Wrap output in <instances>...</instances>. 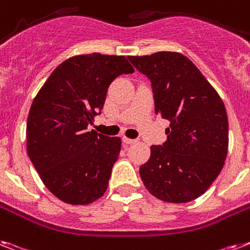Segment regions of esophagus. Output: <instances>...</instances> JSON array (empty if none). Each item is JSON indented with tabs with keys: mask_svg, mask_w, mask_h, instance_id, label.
Here are the masks:
<instances>
[{
	"mask_svg": "<svg viewBox=\"0 0 250 250\" xmlns=\"http://www.w3.org/2000/svg\"><path fill=\"white\" fill-rule=\"evenodd\" d=\"M123 143L127 144V145H133V144L137 143V140H132V139H128V137H125V136H123Z\"/></svg>",
	"mask_w": 250,
	"mask_h": 250,
	"instance_id": "1",
	"label": "esophagus"
}]
</instances>
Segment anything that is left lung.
<instances>
[{
  "instance_id": "left-lung-1",
  "label": "left lung",
  "mask_w": 250,
  "mask_h": 250,
  "mask_svg": "<svg viewBox=\"0 0 250 250\" xmlns=\"http://www.w3.org/2000/svg\"><path fill=\"white\" fill-rule=\"evenodd\" d=\"M149 77L155 114L169 122L163 146L150 147L140 167L147 191L167 203L195 200L224 168L229 121L224 101L194 62L180 52L128 56Z\"/></svg>"
}]
</instances>
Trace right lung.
I'll return each mask as SVG.
<instances>
[{
	"mask_svg": "<svg viewBox=\"0 0 250 250\" xmlns=\"http://www.w3.org/2000/svg\"><path fill=\"white\" fill-rule=\"evenodd\" d=\"M133 72L125 56L77 55L55 68L33 99L26 153L62 202L87 206L106 191L122 140L87 127L104 106L110 83Z\"/></svg>",
	"mask_w": 250,
	"mask_h": 250,
	"instance_id": "1",
	"label": "right lung"
}]
</instances>
